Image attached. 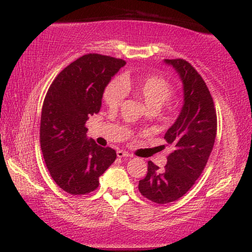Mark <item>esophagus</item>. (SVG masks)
I'll list each match as a JSON object with an SVG mask.
<instances>
[{"instance_id":"34e87169","label":"esophagus","mask_w":252,"mask_h":252,"mask_svg":"<svg viewBox=\"0 0 252 252\" xmlns=\"http://www.w3.org/2000/svg\"><path fill=\"white\" fill-rule=\"evenodd\" d=\"M117 156L118 158H131V156L129 155V153L123 151V150H118L117 151Z\"/></svg>"}]
</instances>
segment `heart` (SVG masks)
Wrapping results in <instances>:
<instances>
[{"label":"heart","instance_id":"heart-1","mask_svg":"<svg viewBox=\"0 0 252 252\" xmlns=\"http://www.w3.org/2000/svg\"><path fill=\"white\" fill-rule=\"evenodd\" d=\"M173 87L161 75L133 76L123 74L120 81L112 80L106 84L103 91V101L110 109H117L121 105L126 93H130L142 101L148 109L158 110L172 95Z\"/></svg>","mask_w":252,"mask_h":252}]
</instances>
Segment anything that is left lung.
I'll return each mask as SVG.
<instances>
[{"label": "left lung", "mask_w": 252, "mask_h": 252, "mask_svg": "<svg viewBox=\"0 0 252 252\" xmlns=\"http://www.w3.org/2000/svg\"><path fill=\"white\" fill-rule=\"evenodd\" d=\"M177 71L183 87V105L164 139L173 151L164 169L148 162V173L139 181V191L152 202H173L186 194L201 176L215 144L217 113L206 82L182 59L164 60Z\"/></svg>", "instance_id": "1"}]
</instances>
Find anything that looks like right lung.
Masks as SVG:
<instances>
[{
	"label": "right lung",
	"mask_w": 252,
	"mask_h": 252,
	"mask_svg": "<svg viewBox=\"0 0 252 252\" xmlns=\"http://www.w3.org/2000/svg\"><path fill=\"white\" fill-rule=\"evenodd\" d=\"M126 65L121 59L87 54L63 69L50 85L42 106L40 142L46 167L65 192L94 191L117 158L87 136L85 122L100 111L104 88Z\"/></svg>",
	"instance_id": "right-lung-1"
}]
</instances>
